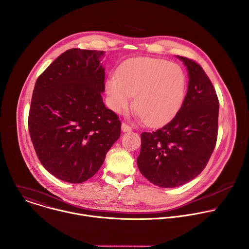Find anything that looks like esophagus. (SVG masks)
Listing matches in <instances>:
<instances>
[{
	"instance_id": "esophagus-1",
	"label": "esophagus",
	"mask_w": 249,
	"mask_h": 249,
	"mask_svg": "<svg viewBox=\"0 0 249 249\" xmlns=\"http://www.w3.org/2000/svg\"><path fill=\"white\" fill-rule=\"evenodd\" d=\"M132 128H131V126H129L127 124H125V123H123L122 124V130L124 131V132H126V131H130Z\"/></svg>"
}]
</instances>
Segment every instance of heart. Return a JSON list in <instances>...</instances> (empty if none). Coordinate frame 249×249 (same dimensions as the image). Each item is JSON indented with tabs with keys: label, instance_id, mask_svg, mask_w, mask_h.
Here are the masks:
<instances>
[{
	"label": "heart",
	"instance_id": "1",
	"mask_svg": "<svg viewBox=\"0 0 249 249\" xmlns=\"http://www.w3.org/2000/svg\"><path fill=\"white\" fill-rule=\"evenodd\" d=\"M110 108L125 111L135 95L134 110L148 125L171 121L180 109L185 96V76L181 68L168 61L138 58L123 64L118 76L106 82Z\"/></svg>",
	"mask_w": 249,
	"mask_h": 249
}]
</instances>
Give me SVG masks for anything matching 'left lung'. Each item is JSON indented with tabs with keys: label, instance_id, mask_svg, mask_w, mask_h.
<instances>
[{
	"label": "left lung",
	"instance_id": "8db88e82",
	"mask_svg": "<svg viewBox=\"0 0 249 249\" xmlns=\"http://www.w3.org/2000/svg\"><path fill=\"white\" fill-rule=\"evenodd\" d=\"M178 58L188 71V88L175 118L163 127L141 133L137 158L140 173L165 188L182 185L206 167L216 146L219 100L216 90L199 64Z\"/></svg>",
	"mask_w": 249,
	"mask_h": 249
}]
</instances>
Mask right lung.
Instances as JSON below:
<instances>
[{"instance_id": "1", "label": "right lung", "mask_w": 249, "mask_h": 249, "mask_svg": "<svg viewBox=\"0 0 249 249\" xmlns=\"http://www.w3.org/2000/svg\"><path fill=\"white\" fill-rule=\"evenodd\" d=\"M103 56V51L70 49L35 83L30 137L43 167L67 182L80 183L93 177L121 136V121L101 96Z\"/></svg>"}]
</instances>
